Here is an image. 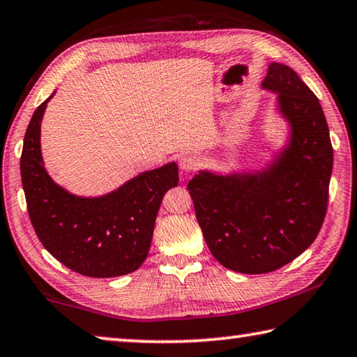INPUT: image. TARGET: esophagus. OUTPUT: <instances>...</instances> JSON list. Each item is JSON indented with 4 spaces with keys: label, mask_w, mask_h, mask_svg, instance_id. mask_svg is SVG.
Masks as SVG:
<instances>
[{
    "label": "esophagus",
    "mask_w": 357,
    "mask_h": 357,
    "mask_svg": "<svg viewBox=\"0 0 357 357\" xmlns=\"http://www.w3.org/2000/svg\"><path fill=\"white\" fill-rule=\"evenodd\" d=\"M200 157L195 154H185L179 160V168L183 173H195L200 168Z\"/></svg>",
    "instance_id": "obj_1"
}]
</instances>
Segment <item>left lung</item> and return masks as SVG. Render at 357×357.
I'll use <instances>...</instances> for the list:
<instances>
[{
	"label": "left lung",
	"instance_id": "obj_1",
	"mask_svg": "<svg viewBox=\"0 0 357 357\" xmlns=\"http://www.w3.org/2000/svg\"><path fill=\"white\" fill-rule=\"evenodd\" d=\"M263 88L279 93L291 140L257 174H195L187 184L214 258L243 274H266L293 261L317 239L329 200L332 151L319 100L298 74L273 63Z\"/></svg>",
	"mask_w": 357,
	"mask_h": 357
}]
</instances>
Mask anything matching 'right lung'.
Wrapping results in <instances>:
<instances>
[{
  "label": "right lung",
  "instance_id": "add662e5",
  "mask_svg": "<svg viewBox=\"0 0 357 357\" xmlns=\"http://www.w3.org/2000/svg\"><path fill=\"white\" fill-rule=\"evenodd\" d=\"M52 96L33 113L20 157L34 231L59 263L78 274L105 279L134 273L148 257L162 198L178 185V167L172 162L142 173L99 198L70 195L53 183L42 162L40 121Z\"/></svg>",
  "mask_w": 357,
  "mask_h": 357
}]
</instances>
